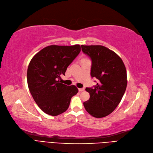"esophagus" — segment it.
<instances>
[{
    "instance_id": "34e87169",
    "label": "esophagus",
    "mask_w": 153,
    "mask_h": 153,
    "mask_svg": "<svg viewBox=\"0 0 153 153\" xmlns=\"http://www.w3.org/2000/svg\"><path fill=\"white\" fill-rule=\"evenodd\" d=\"M84 90H85V88H78V91H80V92H82V91H83Z\"/></svg>"
}]
</instances>
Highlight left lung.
Returning a JSON list of instances; mask_svg holds the SVG:
<instances>
[{
    "mask_svg": "<svg viewBox=\"0 0 153 153\" xmlns=\"http://www.w3.org/2000/svg\"><path fill=\"white\" fill-rule=\"evenodd\" d=\"M82 51L92 60L91 75L98 82L86 88L90 99L83 102L87 111L95 118L111 113L122 100L127 85V70L121 57L102 45H83Z\"/></svg>",
    "mask_w": 153,
    "mask_h": 153,
    "instance_id": "8db88e82",
    "label": "left lung"
}]
</instances>
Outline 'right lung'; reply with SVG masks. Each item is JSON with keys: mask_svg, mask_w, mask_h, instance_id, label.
Instances as JSON below:
<instances>
[{"mask_svg": "<svg viewBox=\"0 0 153 153\" xmlns=\"http://www.w3.org/2000/svg\"><path fill=\"white\" fill-rule=\"evenodd\" d=\"M81 51L80 45H52L36 53L30 62L27 82L30 92L44 113L57 116L65 112L78 90L61 83V76Z\"/></svg>", "mask_w": 153, "mask_h": 153, "instance_id": "obj_1", "label": "right lung"}]
</instances>
